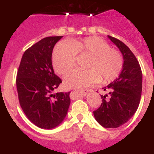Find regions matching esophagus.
<instances>
[{
	"mask_svg": "<svg viewBox=\"0 0 154 154\" xmlns=\"http://www.w3.org/2000/svg\"><path fill=\"white\" fill-rule=\"evenodd\" d=\"M90 91L91 90H88V89H87V90H85V91H80V94H81V96H84V97H85V96H86Z\"/></svg>",
	"mask_w": 154,
	"mask_h": 154,
	"instance_id": "34e87169",
	"label": "esophagus"
}]
</instances>
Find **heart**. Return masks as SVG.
<instances>
[{
	"instance_id": "1",
	"label": "heart",
	"mask_w": 154,
	"mask_h": 154,
	"mask_svg": "<svg viewBox=\"0 0 154 154\" xmlns=\"http://www.w3.org/2000/svg\"><path fill=\"white\" fill-rule=\"evenodd\" d=\"M76 55L88 56L85 67L88 69H74L63 79L66 88L83 90L100 82H110L119 75L123 66L121 53L111 49L110 45L101 38L89 36L73 39L69 43L60 42L53 52V66L58 74L63 75L76 63Z\"/></svg>"
}]
</instances>
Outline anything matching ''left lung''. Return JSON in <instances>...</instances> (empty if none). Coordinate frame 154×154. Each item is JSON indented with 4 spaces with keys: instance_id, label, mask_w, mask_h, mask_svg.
Listing matches in <instances>:
<instances>
[{
    "instance_id": "obj_1",
    "label": "left lung",
    "mask_w": 154,
    "mask_h": 154,
    "mask_svg": "<svg viewBox=\"0 0 154 154\" xmlns=\"http://www.w3.org/2000/svg\"><path fill=\"white\" fill-rule=\"evenodd\" d=\"M119 48L123 57V66L119 77L109 84L104 91L108 94L101 95V106L94 111V116L105 128H118L133 117L140 105L142 94V70L137 59L125 44L118 38L108 35Z\"/></svg>"
}]
</instances>
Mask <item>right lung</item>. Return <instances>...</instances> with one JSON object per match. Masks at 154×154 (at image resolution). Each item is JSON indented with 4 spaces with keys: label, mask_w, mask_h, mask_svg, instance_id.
I'll use <instances>...</instances> for the list:
<instances>
[{
    "label": "right lung",
    "mask_w": 154,
    "mask_h": 154,
    "mask_svg": "<svg viewBox=\"0 0 154 154\" xmlns=\"http://www.w3.org/2000/svg\"><path fill=\"white\" fill-rule=\"evenodd\" d=\"M63 36L44 38L24 53L16 78L18 100L24 113L42 129L58 126L67 114L69 92L53 94L62 83L54 73L52 53Z\"/></svg>",
    "instance_id": "add662e5"
}]
</instances>
